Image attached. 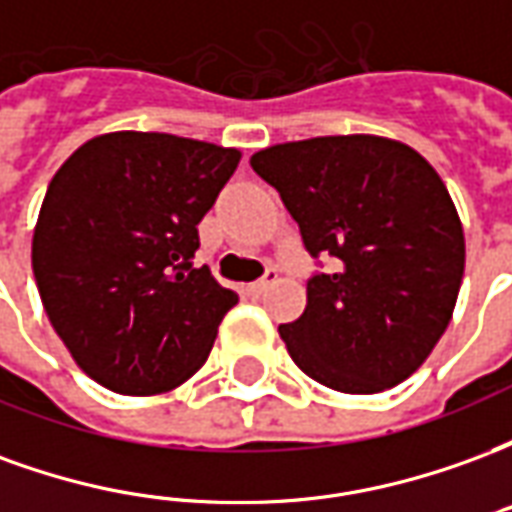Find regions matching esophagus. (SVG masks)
Here are the masks:
<instances>
[{
  "label": "esophagus",
  "mask_w": 512,
  "mask_h": 512,
  "mask_svg": "<svg viewBox=\"0 0 512 512\" xmlns=\"http://www.w3.org/2000/svg\"><path fill=\"white\" fill-rule=\"evenodd\" d=\"M277 277H279L277 268H266V274H263L260 279H255V282L249 285V290H252V293H263V290H268L274 282H277Z\"/></svg>",
  "instance_id": "1"
}]
</instances>
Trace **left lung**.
I'll list each match as a JSON object with an SVG mask.
<instances>
[{
	"mask_svg": "<svg viewBox=\"0 0 512 512\" xmlns=\"http://www.w3.org/2000/svg\"><path fill=\"white\" fill-rule=\"evenodd\" d=\"M279 191L315 260L307 307L282 323L290 359L318 384L373 395L406 381L447 329L461 290L463 227L417 150L384 136H315L249 158Z\"/></svg>",
	"mask_w": 512,
	"mask_h": 512,
	"instance_id": "obj_1",
	"label": "left lung"
}]
</instances>
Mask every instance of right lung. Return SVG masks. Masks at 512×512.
Wrapping results in <instances>:
<instances>
[{
	"label": "right lung",
	"instance_id": "add662e5",
	"mask_svg": "<svg viewBox=\"0 0 512 512\" xmlns=\"http://www.w3.org/2000/svg\"><path fill=\"white\" fill-rule=\"evenodd\" d=\"M238 161L235 147L115 131L51 178L32 271L54 332L93 381L158 395L205 365L238 296L194 268L197 224Z\"/></svg>",
	"mask_w": 512,
	"mask_h": 512
}]
</instances>
